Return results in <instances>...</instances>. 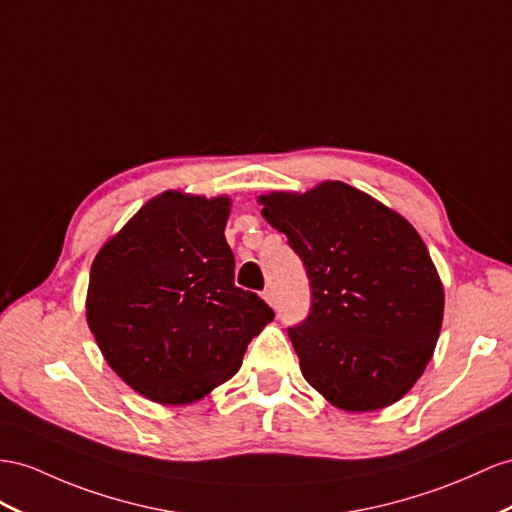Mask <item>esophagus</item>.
<instances>
[{
    "instance_id": "34e87169",
    "label": "esophagus",
    "mask_w": 512,
    "mask_h": 512,
    "mask_svg": "<svg viewBox=\"0 0 512 512\" xmlns=\"http://www.w3.org/2000/svg\"><path fill=\"white\" fill-rule=\"evenodd\" d=\"M264 300H266L268 305H274V294H272V290H266V292H264Z\"/></svg>"
}]
</instances>
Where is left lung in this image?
<instances>
[{"label":"left lung","instance_id":"obj_1","mask_svg":"<svg viewBox=\"0 0 512 512\" xmlns=\"http://www.w3.org/2000/svg\"><path fill=\"white\" fill-rule=\"evenodd\" d=\"M311 283L309 318L290 329L305 381L333 406L368 413L404 398L435 355L443 283L396 209L344 181L257 196Z\"/></svg>","mask_w":512,"mask_h":512}]
</instances>
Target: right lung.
<instances>
[{
    "mask_svg": "<svg viewBox=\"0 0 512 512\" xmlns=\"http://www.w3.org/2000/svg\"><path fill=\"white\" fill-rule=\"evenodd\" d=\"M231 196L166 190L103 242L86 322L103 359L142 398L199 402L240 370L274 311L233 283Z\"/></svg>",
    "mask_w": 512,
    "mask_h": 512,
    "instance_id": "1",
    "label": "right lung"
}]
</instances>
